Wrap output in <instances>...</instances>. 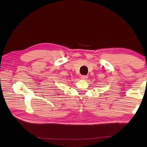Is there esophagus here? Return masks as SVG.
Returning a JSON list of instances; mask_svg holds the SVG:
<instances>
[{"label":"esophagus","instance_id":"34e87169","mask_svg":"<svg viewBox=\"0 0 147 147\" xmlns=\"http://www.w3.org/2000/svg\"><path fill=\"white\" fill-rule=\"evenodd\" d=\"M87 78H88V76L87 75H83L81 76V79H82V80H86Z\"/></svg>","mask_w":147,"mask_h":147}]
</instances>
